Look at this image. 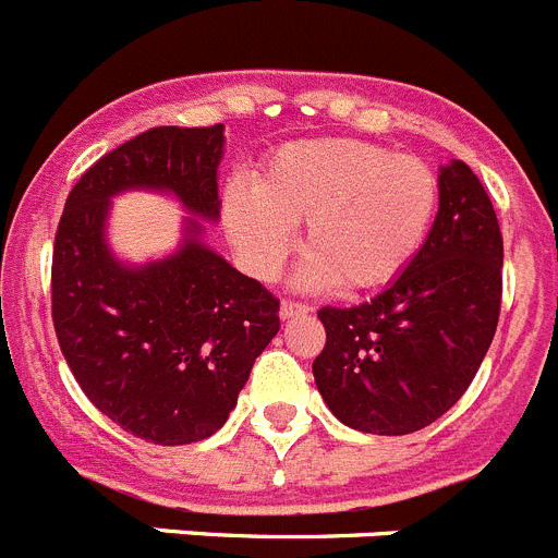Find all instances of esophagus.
I'll return each instance as SVG.
<instances>
[{"instance_id":"esophagus-1","label":"esophagus","mask_w":558,"mask_h":558,"mask_svg":"<svg viewBox=\"0 0 558 558\" xmlns=\"http://www.w3.org/2000/svg\"><path fill=\"white\" fill-rule=\"evenodd\" d=\"M313 313V307H310V304H302V302H282V307H279V315H282V318H299V315H310Z\"/></svg>"}]
</instances>
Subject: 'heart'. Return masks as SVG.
<instances>
[{
	"label": "heart",
	"mask_w": 558,
	"mask_h": 558,
	"mask_svg": "<svg viewBox=\"0 0 558 558\" xmlns=\"http://www.w3.org/2000/svg\"><path fill=\"white\" fill-rule=\"evenodd\" d=\"M441 184L427 161L363 140L282 145L254 192L231 184L226 229L259 279H274L304 226V284L374 290L405 274L436 223Z\"/></svg>",
	"instance_id": "heart-1"
}]
</instances>
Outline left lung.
Here are the masks:
<instances>
[{
    "label": "left lung",
    "instance_id": "obj_1",
    "mask_svg": "<svg viewBox=\"0 0 558 558\" xmlns=\"http://www.w3.org/2000/svg\"><path fill=\"white\" fill-rule=\"evenodd\" d=\"M441 201L425 248L383 293L322 307L327 347L315 386L347 427L405 436L445 416L489 352L502 299L495 206L463 161L438 172Z\"/></svg>",
    "mask_w": 558,
    "mask_h": 558
}]
</instances>
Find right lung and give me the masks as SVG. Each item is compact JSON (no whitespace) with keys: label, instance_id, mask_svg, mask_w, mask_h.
Segmentation results:
<instances>
[{"label":"right lung","instance_id":"1","mask_svg":"<svg viewBox=\"0 0 558 558\" xmlns=\"http://www.w3.org/2000/svg\"><path fill=\"white\" fill-rule=\"evenodd\" d=\"M223 125H161L81 175L52 248V324L92 405L153 445L204 441L226 425L254 360L279 332V299L204 243L220 218ZM175 194L195 219L175 255L125 266L105 243L110 198Z\"/></svg>","mask_w":558,"mask_h":558}]
</instances>
